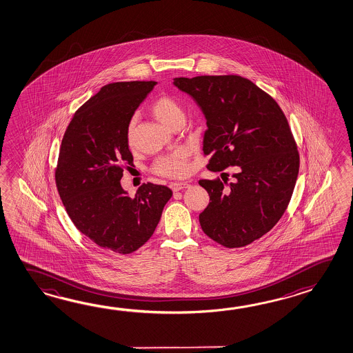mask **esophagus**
Instances as JSON below:
<instances>
[{"label":"esophagus","instance_id":"obj_1","mask_svg":"<svg viewBox=\"0 0 353 353\" xmlns=\"http://www.w3.org/2000/svg\"><path fill=\"white\" fill-rule=\"evenodd\" d=\"M170 188H172L173 192H177V191H181L183 188H190V183L188 182H172L170 185Z\"/></svg>","mask_w":353,"mask_h":353}]
</instances>
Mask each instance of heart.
I'll return each mask as SVG.
<instances>
[{
	"instance_id": "heart-1",
	"label": "heart",
	"mask_w": 353,
	"mask_h": 353,
	"mask_svg": "<svg viewBox=\"0 0 353 353\" xmlns=\"http://www.w3.org/2000/svg\"><path fill=\"white\" fill-rule=\"evenodd\" d=\"M151 110L159 122L163 123L167 127H170L173 121H176L179 117H183L180 104L167 95L154 101L152 104ZM133 139H134V122L132 121L127 128L128 144L133 143ZM188 154L190 151L186 147H181L174 151L168 152L154 162L153 171L165 177H182L188 172Z\"/></svg>"
}]
</instances>
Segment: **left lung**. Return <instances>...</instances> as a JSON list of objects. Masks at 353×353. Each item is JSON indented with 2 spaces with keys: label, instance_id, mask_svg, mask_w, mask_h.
Returning <instances> with one entry per match:
<instances>
[{
  "label": "left lung",
  "instance_id": "8db88e82",
  "mask_svg": "<svg viewBox=\"0 0 353 353\" xmlns=\"http://www.w3.org/2000/svg\"><path fill=\"white\" fill-rule=\"evenodd\" d=\"M173 85L206 119L210 171L238 165L230 183L199 181L210 196L199 216L202 231L226 248L252 244L281 220L294 190L299 153L288 121L269 94L239 75L174 78Z\"/></svg>",
  "mask_w": 353,
  "mask_h": 353
}]
</instances>
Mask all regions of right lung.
<instances>
[{"mask_svg": "<svg viewBox=\"0 0 353 353\" xmlns=\"http://www.w3.org/2000/svg\"><path fill=\"white\" fill-rule=\"evenodd\" d=\"M156 81L104 85L81 105L65 132L55 181L77 229L110 252L130 254L156 230L172 191L143 183L134 197L123 190V165H133L127 128Z\"/></svg>", "mask_w": 353, "mask_h": 353, "instance_id": "right-lung-1", "label": "right lung"}]
</instances>
